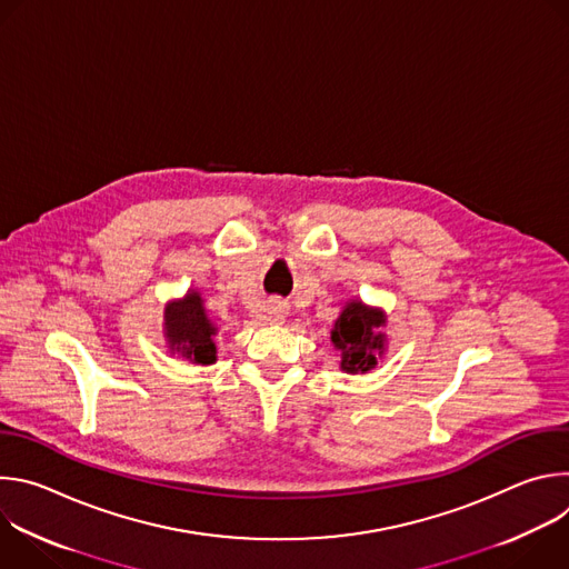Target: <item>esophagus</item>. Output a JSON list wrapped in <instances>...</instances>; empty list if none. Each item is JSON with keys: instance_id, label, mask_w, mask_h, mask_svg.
<instances>
[{"instance_id": "esophagus-1", "label": "esophagus", "mask_w": 569, "mask_h": 569, "mask_svg": "<svg viewBox=\"0 0 569 569\" xmlns=\"http://www.w3.org/2000/svg\"><path fill=\"white\" fill-rule=\"evenodd\" d=\"M286 315H288V301H283V299H270V301L261 308L259 319L270 321V323H281V321L286 319Z\"/></svg>"}]
</instances>
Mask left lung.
<instances>
[{"label":"left lung","mask_w":569,"mask_h":569,"mask_svg":"<svg viewBox=\"0 0 569 569\" xmlns=\"http://www.w3.org/2000/svg\"><path fill=\"white\" fill-rule=\"evenodd\" d=\"M382 323H385V317L380 310L367 308L360 301L347 303L331 333L333 345L342 351L345 371L365 373L371 367H376L373 351L382 353V345H385L382 333H376V329H380Z\"/></svg>","instance_id":"obj_1"}]
</instances>
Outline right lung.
I'll return each instance as SVG.
<instances>
[{
  "mask_svg": "<svg viewBox=\"0 0 569 569\" xmlns=\"http://www.w3.org/2000/svg\"><path fill=\"white\" fill-rule=\"evenodd\" d=\"M211 336H216V327L209 321L198 292H189L182 301L167 308V338L173 351H180L193 362L211 365L216 360Z\"/></svg>",
  "mask_w": 569,
  "mask_h": 569,
  "instance_id": "right-lung-1",
  "label": "right lung"
}]
</instances>
